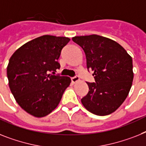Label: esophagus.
<instances>
[{
	"mask_svg": "<svg viewBox=\"0 0 146 146\" xmlns=\"http://www.w3.org/2000/svg\"><path fill=\"white\" fill-rule=\"evenodd\" d=\"M71 80H72V83H76V82H78L80 80V78H79V77H78V76H75V77H73V78H71Z\"/></svg>",
	"mask_w": 146,
	"mask_h": 146,
	"instance_id": "34e87169",
	"label": "esophagus"
}]
</instances>
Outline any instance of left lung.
<instances>
[{
	"instance_id": "1",
	"label": "left lung",
	"mask_w": 146,
	"mask_h": 146,
	"mask_svg": "<svg viewBox=\"0 0 146 146\" xmlns=\"http://www.w3.org/2000/svg\"><path fill=\"white\" fill-rule=\"evenodd\" d=\"M72 40L84 50L86 68L93 71L96 81L86 82L89 92L81 99L83 105L98 115L113 113L125 102L132 86L131 56L119 43L102 36H74Z\"/></svg>"
}]
</instances>
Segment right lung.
I'll use <instances>...</instances> for the list:
<instances>
[{"label":"right lung","instance_id":"add662e5","mask_svg":"<svg viewBox=\"0 0 146 146\" xmlns=\"http://www.w3.org/2000/svg\"><path fill=\"white\" fill-rule=\"evenodd\" d=\"M68 37L44 35L17 49L7 66L9 86L19 105L35 117H44L58 106L70 85L68 77L54 75Z\"/></svg>","mask_w":146,"mask_h":146}]
</instances>
